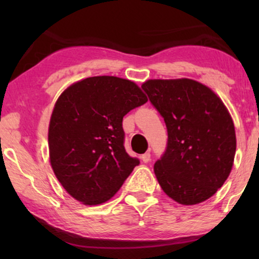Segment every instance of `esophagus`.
<instances>
[{
    "label": "esophagus",
    "mask_w": 259,
    "mask_h": 259,
    "mask_svg": "<svg viewBox=\"0 0 259 259\" xmlns=\"http://www.w3.org/2000/svg\"><path fill=\"white\" fill-rule=\"evenodd\" d=\"M141 160H143L144 162H148V161H150V160H151V154H150V152H146V153L141 155Z\"/></svg>",
    "instance_id": "34e87169"
}]
</instances>
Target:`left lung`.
I'll use <instances>...</instances> for the list:
<instances>
[{"label":"left lung","instance_id":"1","mask_svg":"<svg viewBox=\"0 0 259 259\" xmlns=\"http://www.w3.org/2000/svg\"><path fill=\"white\" fill-rule=\"evenodd\" d=\"M141 88L165 120L167 148L154 164L159 185L182 205L211 198L231 172L233 120L211 88L192 79H151Z\"/></svg>","mask_w":259,"mask_h":259}]
</instances>
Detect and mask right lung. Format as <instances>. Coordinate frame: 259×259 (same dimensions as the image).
<instances>
[{
  "label": "right lung",
  "mask_w": 259,
  "mask_h": 259,
  "mask_svg": "<svg viewBox=\"0 0 259 259\" xmlns=\"http://www.w3.org/2000/svg\"><path fill=\"white\" fill-rule=\"evenodd\" d=\"M145 102L137 83L108 75L76 81L58 98L48 128L49 161L74 199L106 203L139 165L123 147L122 118Z\"/></svg>",
  "instance_id": "add662e5"
}]
</instances>
